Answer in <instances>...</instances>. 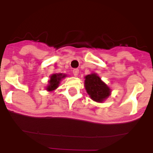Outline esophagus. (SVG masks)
I'll return each mask as SVG.
<instances>
[{
	"mask_svg": "<svg viewBox=\"0 0 153 153\" xmlns=\"http://www.w3.org/2000/svg\"><path fill=\"white\" fill-rule=\"evenodd\" d=\"M72 72H73L75 76H77V75H78V73H79V70H78V68H74V69L72 70Z\"/></svg>",
	"mask_w": 153,
	"mask_h": 153,
	"instance_id": "34e87169",
	"label": "esophagus"
}]
</instances>
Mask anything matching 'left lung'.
I'll use <instances>...</instances> for the list:
<instances>
[{
  "mask_svg": "<svg viewBox=\"0 0 153 153\" xmlns=\"http://www.w3.org/2000/svg\"><path fill=\"white\" fill-rule=\"evenodd\" d=\"M85 89L93 100L101 102L110 95V89L96 74L85 77Z\"/></svg>",
  "mask_w": 153,
  "mask_h": 153,
  "instance_id": "left-lung-1",
  "label": "left lung"
}]
</instances>
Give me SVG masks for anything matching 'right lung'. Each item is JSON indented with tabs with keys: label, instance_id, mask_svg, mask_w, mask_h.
<instances>
[{
	"label": "right lung",
	"instance_id": "add662e5",
	"mask_svg": "<svg viewBox=\"0 0 153 153\" xmlns=\"http://www.w3.org/2000/svg\"><path fill=\"white\" fill-rule=\"evenodd\" d=\"M65 75H62V74H54V75H53L51 77V80L49 81L50 85L47 88V90L49 91L55 90L57 87L59 86V81H61V79L65 78Z\"/></svg>",
	"mask_w": 153,
	"mask_h": 153
}]
</instances>
